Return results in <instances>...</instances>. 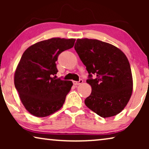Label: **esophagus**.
<instances>
[{
  "label": "esophagus",
  "instance_id": "obj_1",
  "mask_svg": "<svg viewBox=\"0 0 149 149\" xmlns=\"http://www.w3.org/2000/svg\"><path fill=\"white\" fill-rule=\"evenodd\" d=\"M83 79H80V80H79V81H73V83H74V85H80V84H81V83H83Z\"/></svg>",
  "mask_w": 149,
  "mask_h": 149
}]
</instances>
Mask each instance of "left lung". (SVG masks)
Segmentation results:
<instances>
[{
	"mask_svg": "<svg viewBox=\"0 0 149 149\" xmlns=\"http://www.w3.org/2000/svg\"><path fill=\"white\" fill-rule=\"evenodd\" d=\"M74 49L89 73L87 83L91 93L85 100L89 109L102 117L123 111L133 89L127 57L113 45L96 39H77Z\"/></svg>",
	"mask_w": 149,
	"mask_h": 149,
	"instance_id": "obj_1",
	"label": "left lung"
}]
</instances>
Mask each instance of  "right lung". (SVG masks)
<instances>
[{"instance_id":"1","label":"right lung","mask_w":149,"mask_h":149,"mask_svg":"<svg viewBox=\"0 0 149 149\" xmlns=\"http://www.w3.org/2000/svg\"><path fill=\"white\" fill-rule=\"evenodd\" d=\"M75 39L53 38L32 45L22 55L14 77L20 100L30 114L49 116L60 109L72 86L56 79L58 56L74 46Z\"/></svg>"}]
</instances>
